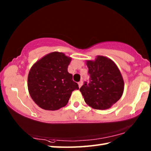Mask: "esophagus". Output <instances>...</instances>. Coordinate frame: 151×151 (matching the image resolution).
Masks as SVG:
<instances>
[{"label":"esophagus","mask_w":151,"mask_h":151,"mask_svg":"<svg viewBox=\"0 0 151 151\" xmlns=\"http://www.w3.org/2000/svg\"><path fill=\"white\" fill-rule=\"evenodd\" d=\"M83 85V81H81L80 82H78V87L81 88V86Z\"/></svg>","instance_id":"34e87169"}]
</instances>
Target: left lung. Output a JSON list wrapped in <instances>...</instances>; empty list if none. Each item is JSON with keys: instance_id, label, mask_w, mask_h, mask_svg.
<instances>
[{"instance_id": "1", "label": "left lung", "mask_w": 151, "mask_h": 151, "mask_svg": "<svg viewBox=\"0 0 151 151\" xmlns=\"http://www.w3.org/2000/svg\"><path fill=\"white\" fill-rule=\"evenodd\" d=\"M89 81H85L80 91L85 103L94 109H108L116 103L124 91L122 76L113 61L97 56L94 61L87 60Z\"/></svg>"}]
</instances>
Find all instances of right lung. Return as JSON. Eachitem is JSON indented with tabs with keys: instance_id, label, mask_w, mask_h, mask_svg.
Returning a JSON list of instances; mask_svg holds the SVG:
<instances>
[{
	"instance_id": "right-lung-1",
	"label": "right lung",
	"mask_w": 151,
	"mask_h": 151,
	"mask_svg": "<svg viewBox=\"0 0 151 151\" xmlns=\"http://www.w3.org/2000/svg\"><path fill=\"white\" fill-rule=\"evenodd\" d=\"M71 58L63 52H53L35 63L28 76V89L40 108L56 111L68 103L72 92L78 85L68 72Z\"/></svg>"
}]
</instances>
